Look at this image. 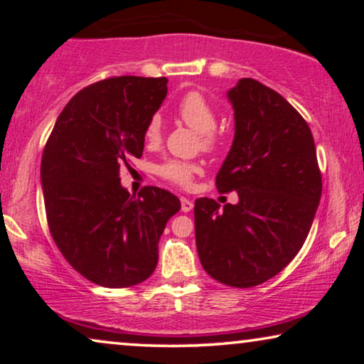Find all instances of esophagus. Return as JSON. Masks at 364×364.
<instances>
[{
	"instance_id": "1",
	"label": "esophagus",
	"mask_w": 364,
	"mask_h": 364,
	"mask_svg": "<svg viewBox=\"0 0 364 364\" xmlns=\"http://www.w3.org/2000/svg\"><path fill=\"white\" fill-rule=\"evenodd\" d=\"M181 205H182V212H191L193 208V202L188 200L186 197H181Z\"/></svg>"
}]
</instances>
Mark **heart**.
Masks as SVG:
<instances>
[{
  "label": "heart",
  "mask_w": 364,
  "mask_h": 364,
  "mask_svg": "<svg viewBox=\"0 0 364 364\" xmlns=\"http://www.w3.org/2000/svg\"><path fill=\"white\" fill-rule=\"evenodd\" d=\"M176 114L181 121L193 131L198 132L200 142L205 149H215L218 144V136L213 131L217 124L215 109L207 101L205 96L197 91H191L183 96L176 106ZM162 134V121L159 116H152L149 119L146 131V141L156 144L161 139ZM159 176L166 178L171 183H176L178 187L191 186L193 176L200 172L197 164L183 162V161H167L157 168Z\"/></svg>",
  "instance_id": "obj_1"
}]
</instances>
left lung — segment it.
I'll list each match as a JSON object with an SVG mask.
<instances>
[{"label":"left lung","mask_w":364,"mask_h":364,"mask_svg":"<svg viewBox=\"0 0 364 364\" xmlns=\"http://www.w3.org/2000/svg\"><path fill=\"white\" fill-rule=\"evenodd\" d=\"M235 137L217 173L218 192L238 193L223 208L197 198L196 242L208 275L228 287L270 280L305 243L321 197L313 134L273 89L243 77L227 92Z\"/></svg>","instance_id":"obj_1"}]
</instances>
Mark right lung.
I'll return each instance as SVG.
<instances>
[{
	"label": "right lung",
	"mask_w": 364,
	"mask_h": 364,
	"mask_svg": "<svg viewBox=\"0 0 364 364\" xmlns=\"http://www.w3.org/2000/svg\"><path fill=\"white\" fill-rule=\"evenodd\" d=\"M167 96L166 77L119 76L79 91L44 147L41 182L53 240L74 270L106 288L147 280L159 240L181 200L144 187L131 196L119 171L141 157L146 126Z\"/></svg>",
	"instance_id": "add662e5"
}]
</instances>
